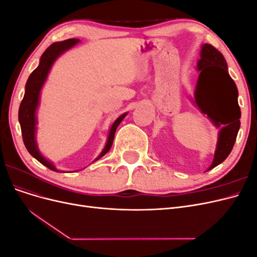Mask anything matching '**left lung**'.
I'll list each match as a JSON object with an SVG mask.
<instances>
[{"label": "left lung", "instance_id": "8db88e82", "mask_svg": "<svg viewBox=\"0 0 257 257\" xmlns=\"http://www.w3.org/2000/svg\"><path fill=\"white\" fill-rule=\"evenodd\" d=\"M197 69L200 73L194 92V104L216 127L222 125L213 162L208 168L210 170L224 162L232 150L240 128L241 111L238 90L228 74L226 61L212 45L201 46Z\"/></svg>", "mask_w": 257, "mask_h": 257}]
</instances>
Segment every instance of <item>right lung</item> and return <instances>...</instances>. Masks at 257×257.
<instances>
[{"mask_svg": "<svg viewBox=\"0 0 257 257\" xmlns=\"http://www.w3.org/2000/svg\"><path fill=\"white\" fill-rule=\"evenodd\" d=\"M78 42L79 40H76V38H69V40H66L63 42L53 43L45 50L43 56L41 57L40 64H38V66L32 73H31L29 77L26 84L25 96H23V99L19 107L18 118L20 122V126H21L23 143H25L27 150L30 152V154L32 155L33 158H35L38 162L42 163L43 165H45L46 167H48L49 169L57 173H60V170L57 169L56 166H54L50 161L45 159L37 148L36 139H35L36 123H37L36 109L38 107V103H40L41 90L43 88L46 79H47V76L50 72L52 64L54 63V61H56L62 53L65 52L68 49H71L73 46H75ZM126 114L127 113L121 114L119 118L112 123L109 131V135H108L106 146L98 157L94 160V162L104 157V155L110 150L113 143L115 130L119 126L121 121L125 118Z\"/></svg>", "mask_w": 257, "mask_h": 257, "instance_id": "obj_1", "label": "right lung"}]
</instances>
